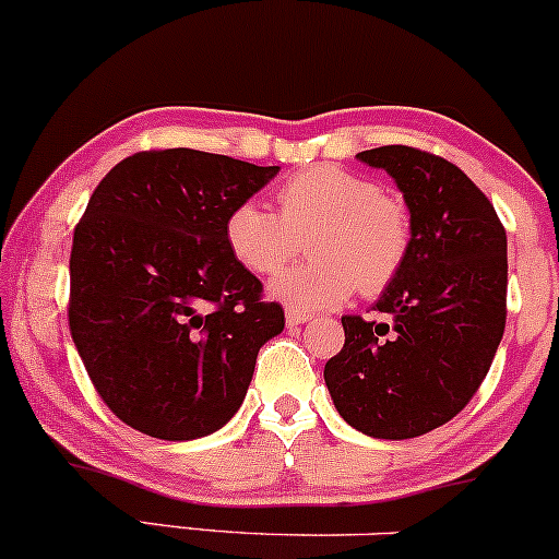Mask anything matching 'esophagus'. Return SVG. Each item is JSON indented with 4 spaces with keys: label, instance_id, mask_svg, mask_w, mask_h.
Here are the masks:
<instances>
[{
    "label": "esophagus",
    "instance_id": "obj_1",
    "mask_svg": "<svg viewBox=\"0 0 559 559\" xmlns=\"http://www.w3.org/2000/svg\"><path fill=\"white\" fill-rule=\"evenodd\" d=\"M309 313H304V311H296V309H287L285 311V322H287V328H298V324H304V322H309Z\"/></svg>",
    "mask_w": 559,
    "mask_h": 559
}]
</instances>
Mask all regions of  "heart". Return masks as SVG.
Returning <instances> with one entry per match:
<instances>
[{"label":"heart","instance_id":"b5f03b06","mask_svg":"<svg viewBox=\"0 0 559 559\" xmlns=\"http://www.w3.org/2000/svg\"><path fill=\"white\" fill-rule=\"evenodd\" d=\"M277 203L280 213L255 200L237 203L224 222V240L248 272L274 274L309 237L311 261L269 285L290 309H330L356 287L361 296H378L409 259V213L374 179L324 163L287 179Z\"/></svg>","mask_w":559,"mask_h":559}]
</instances>
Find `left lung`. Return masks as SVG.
I'll return each instance as SVG.
<instances>
[{"label": "left lung", "mask_w": 559, "mask_h": 559, "mask_svg": "<svg viewBox=\"0 0 559 559\" xmlns=\"http://www.w3.org/2000/svg\"><path fill=\"white\" fill-rule=\"evenodd\" d=\"M404 192L412 250L374 311L343 317L324 364L332 404L364 436L404 441L460 415L488 374L507 322V231L454 163L406 144L356 155Z\"/></svg>", "instance_id": "left-lung-1"}]
</instances>
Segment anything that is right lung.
I'll return each mask as SVG.
<instances>
[{"instance_id":"obj_1","label":"right lung","mask_w":559,"mask_h":559,"mask_svg":"<svg viewBox=\"0 0 559 559\" xmlns=\"http://www.w3.org/2000/svg\"><path fill=\"white\" fill-rule=\"evenodd\" d=\"M277 171L144 150L92 192L73 231L68 324L99 399L129 428L192 441L240 409L285 311L231 259L224 222Z\"/></svg>"}]
</instances>
